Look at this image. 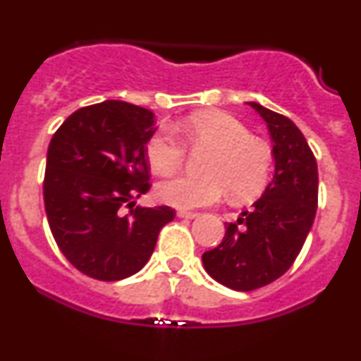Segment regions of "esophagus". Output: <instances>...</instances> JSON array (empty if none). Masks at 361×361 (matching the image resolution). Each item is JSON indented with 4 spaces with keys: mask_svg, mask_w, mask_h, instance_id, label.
Returning a JSON list of instances; mask_svg holds the SVG:
<instances>
[{
    "mask_svg": "<svg viewBox=\"0 0 361 361\" xmlns=\"http://www.w3.org/2000/svg\"><path fill=\"white\" fill-rule=\"evenodd\" d=\"M176 215L180 219H195V217H198L197 212H190V210H178Z\"/></svg>",
    "mask_w": 361,
    "mask_h": 361,
    "instance_id": "1",
    "label": "esophagus"
}]
</instances>
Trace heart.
Listing matches in <instances>:
<instances>
[{
	"label": "heart",
	"instance_id": "1",
	"mask_svg": "<svg viewBox=\"0 0 361 361\" xmlns=\"http://www.w3.org/2000/svg\"><path fill=\"white\" fill-rule=\"evenodd\" d=\"M193 149H209L207 178L176 176L157 185L156 195L164 204L178 209H195L217 202L224 192L235 200H250L268 185L273 168V152L268 144L252 137L241 120L224 111L192 115L178 126ZM168 126H159L146 142V156L154 173L173 175L183 166L186 144Z\"/></svg>",
	"mask_w": 361,
	"mask_h": 361
}]
</instances>
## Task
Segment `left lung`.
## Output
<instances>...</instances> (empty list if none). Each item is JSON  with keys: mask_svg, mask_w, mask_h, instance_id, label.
Returning <instances> with one entry per match:
<instances>
[{"mask_svg": "<svg viewBox=\"0 0 361 361\" xmlns=\"http://www.w3.org/2000/svg\"><path fill=\"white\" fill-rule=\"evenodd\" d=\"M273 140L275 176L251 210L226 222V235L202 256L226 287L250 292L280 279L304 246L317 210V163L299 127L285 115L250 102Z\"/></svg>", "mask_w": 361, "mask_h": 361, "instance_id": "left-lung-1", "label": "left lung"}]
</instances>
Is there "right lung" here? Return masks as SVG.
<instances>
[{
  "label": "right lung",
  "instance_id": "1",
  "mask_svg": "<svg viewBox=\"0 0 361 361\" xmlns=\"http://www.w3.org/2000/svg\"><path fill=\"white\" fill-rule=\"evenodd\" d=\"M154 130L151 110L106 100L76 110L52 135L44 176L49 227L62 255L91 279L137 273L175 219L168 205L134 207L151 188L146 142Z\"/></svg>",
  "mask_w": 361,
  "mask_h": 361
}]
</instances>
